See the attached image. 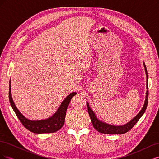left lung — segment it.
<instances>
[{
  "mask_svg": "<svg viewBox=\"0 0 159 159\" xmlns=\"http://www.w3.org/2000/svg\"><path fill=\"white\" fill-rule=\"evenodd\" d=\"M145 70L146 71V75H147V96H146V99L145 102V104H144V106L143 109L137 115V116L134 117L133 119H132V121L128 123L127 124L123 126H114V125H111L104 123L102 121H99V119H97L96 117L95 114L93 113V111L90 107L89 106L88 103H87V107H88V111L89 113V117L91 118V123H92V125L93 127L95 129V130L99 133H104V134H124L129 131H130L135 125L137 121L141 117L142 115L145 113V110L147 109V105H148V74H147V71L145 65Z\"/></svg>",
  "mask_w": 159,
  "mask_h": 159,
  "instance_id": "8db88e82",
  "label": "left lung"
}]
</instances>
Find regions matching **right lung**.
Wrapping results in <instances>:
<instances>
[{
	"instance_id": "1",
	"label": "right lung",
	"mask_w": 159,
	"mask_h": 159,
	"mask_svg": "<svg viewBox=\"0 0 159 159\" xmlns=\"http://www.w3.org/2000/svg\"><path fill=\"white\" fill-rule=\"evenodd\" d=\"M9 101H10L11 105L14 111L15 112L18 119L25 127L30 131L34 133H54L60 130L64 125L66 113L68 107V105L70 102L71 98L77 93L75 92L71 93L67 97L64 102H62L58 110L56 113L50 118L46 120H41V121H30L26 119L24 115L19 111L17 107L14 104L12 95H11V80L9 82Z\"/></svg>"
}]
</instances>
